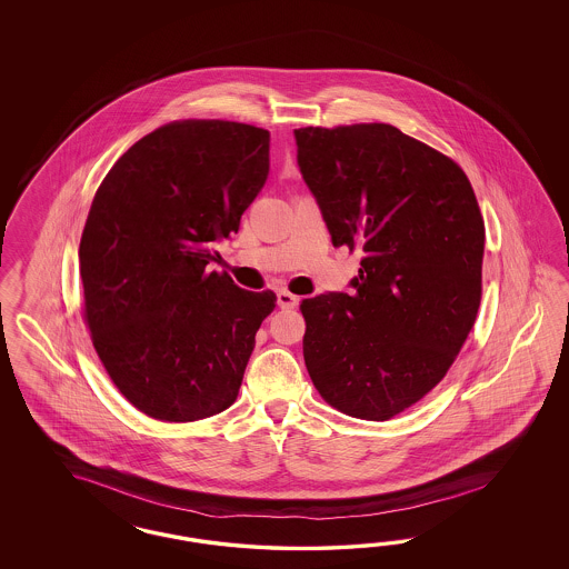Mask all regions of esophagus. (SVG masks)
<instances>
[{"label": "esophagus", "mask_w": 569, "mask_h": 569, "mask_svg": "<svg viewBox=\"0 0 569 569\" xmlns=\"http://www.w3.org/2000/svg\"><path fill=\"white\" fill-rule=\"evenodd\" d=\"M298 305H300V298H298V296L286 292V290H281V292L277 293V307H279V309H296Z\"/></svg>", "instance_id": "esophagus-1"}]
</instances>
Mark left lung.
I'll return each mask as SVG.
<instances>
[{
    "label": "left lung",
    "instance_id": "1",
    "mask_svg": "<svg viewBox=\"0 0 569 569\" xmlns=\"http://www.w3.org/2000/svg\"><path fill=\"white\" fill-rule=\"evenodd\" d=\"M331 243L361 246L348 292L300 309L305 362L338 411L386 421L447 376L482 298L483 221L466 172L392 124L293 131Z\"/></svg>",
    "mask_w": 569,
    "mask_h": 569
}]
</instances>
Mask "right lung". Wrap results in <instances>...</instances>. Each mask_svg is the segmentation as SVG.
Listing matches in <instances>:
<instances>
[{
    "label": "right lung",
    "mask_w": 569,
    "mask_h": 569,
    "mask_svg": "<svg viewBox=\"0 0 569 569\" xmlns=\"http://www.w3.org/2000/svg\"><path fill=\"white\" fill-rule=\"evenodd\" d=\"M269 141L241 122H171L133 143L96 191L79 246L87 326L141 413L198 421L238 398L277 296L208 264L267 181Z\"/></svg>",
    "instance_id": "add662e5"
}]
</instances>
